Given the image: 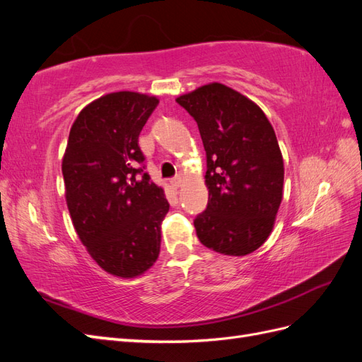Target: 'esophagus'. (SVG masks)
<instances>
[{"mask_svg": "<svg viewBox=\"0 0 362 362\" xmlns=\"http://www.w3.org/2000/svg\"><path fill=\"white\" fill-rule=\"evenodd\" d=\"M181 177H178V175H177V177H173L172 180H170V184H172V187L173 189H178L180 187V185H181Z\"/></svg>", "mask_w": 362, "mask_h": 362, "instance_id": "esophagus-1", "label": "esophagus"}]
</instances>
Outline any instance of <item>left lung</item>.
Instances as JSON below:
<instances>
[{"mask_svg": "<svg viewBox=\"0 0 362 362\" xmlns=\"http://www.w3.org/2000/svg\"><path fill=\"white\" fill-rule=\"evenodd\" d=\"M196 120L206 152L208 204L194 217L201 243L225 255H247L266 242L282 201L284 161L261 108L213 83L177 98Z\"/></svg>", "mask_w": 362, "mask_h": 362, "instance_id": "left-lung-1", "label": "left lung"}]
</instances>
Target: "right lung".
<instances>
[{"mask_svg":"<svg viewBox=\"0 0 362 362\" xmlns=\"http://www.w3.org/2000/svg\"><path fill=\"white\" fill-rule=\"evenodd\" d=\"M158 100L108 93L80 112L71 128L62 172L75 231L105 272L134 278L160 254L164 192L145 172L140 131Z\"/></svg>","mask_w":362,"mask_h":362,"instance_id":"1","label":"right lung"}]
</instances>
